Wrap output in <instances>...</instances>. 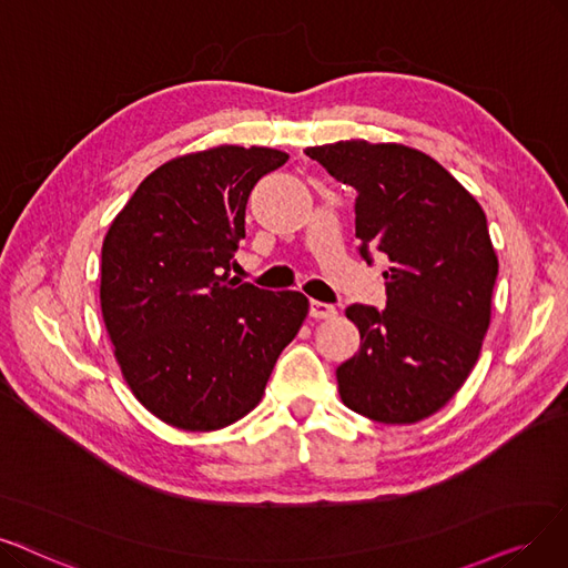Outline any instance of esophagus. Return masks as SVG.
I'll list each match as a JSON object with an SVG mask.
<instances>
[{
    "label": "esophagus",
    "mask_w": 568,
    "mask_h": 568,
    "mask_svg": "<svg viewBox=\"0 0 568 568\" xmlns=\"http://www.w3.org/2000/svg\"><path fill=\"white\" fill-rule=\"evenodd\" d=\"M335 314H337V310L328 303H320V301L310 303V316H314V320H333Z\"/></svg>",
    "instance_id": "obj_1"
}]
</instances>
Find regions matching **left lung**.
<instances>
[{"label": "left lung", "mask_w": 568, "mask_h": 568, "mask_svg": "<svg viewBox=\"0 0 568 568\" xmlns=\"http://www.w3.org/2000/svg\"><path fill=\"white\" fill-rule=\"evenodd\" d=\"M305 153L356 191L358 254L389 261L387 307L345 310L361 349L335 371L349 410L415 424L455 396L491 320L498 258L483 207L434 158L366 140Z\"/></svg>", "instance_id": "left-lung-1"}]
</instances>
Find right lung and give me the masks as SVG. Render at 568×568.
I'll list each match as a JSON object with an SVG mask.
<instances>
[{"instance_id": "1", "label": "right lung", "mask_w": 568, "mask_h": 568, "mask_svg": "<svg viewBox=\"0 0 568 568\" xmlns=\"http://www.w3.org/2000/svg\"><path fill=\"white\" fill-rule=\"evenodd\" d=\"M288 155L223 144L153 170L111 221L100 303L132 394L170 426L216 430L258 405L310 303L231 275L246 200Z\"/></svg>"}]
</instances>
